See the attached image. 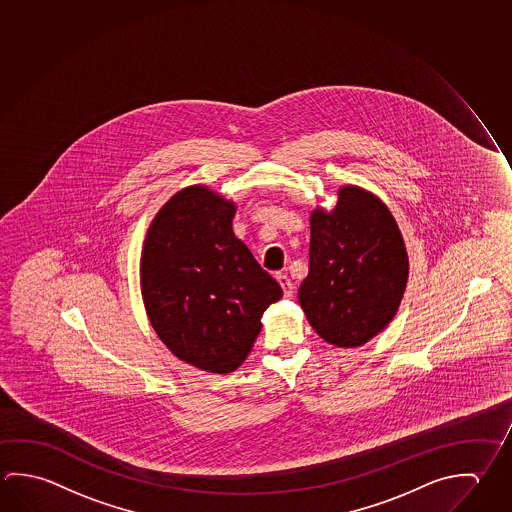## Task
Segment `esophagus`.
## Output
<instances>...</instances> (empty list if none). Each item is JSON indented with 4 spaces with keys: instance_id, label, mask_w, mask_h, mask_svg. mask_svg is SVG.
<instances>
[{
    "instance_id": "obj_1",
    "label": "esophagus",
    "mask_w": 512,
    "mask_h": 512,
    "mask_svg": "<svg viewBox=\"0 0 512 512\" xmlns=\"http://www.w3.org/2000/svg\"><path fill=\"white\" fill-rule=\"evenodd\" d=\"M277 280L278 284H280L282 289H284V296H286V298H291L293 293H295V286H293V282H291L289 277L284 275V273H277Z\"/></svg>"
}]
</instances>
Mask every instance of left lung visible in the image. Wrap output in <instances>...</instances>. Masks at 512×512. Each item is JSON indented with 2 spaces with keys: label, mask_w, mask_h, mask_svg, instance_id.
I'll return each instance as SVG.
<instances>
[{
  "label": "left lung",
  "mask_w": 512,
  "mask_h": 512,
  "mask_svg": "<svg viewBox=\"0 0 512 512\" xmlns=\"http://www.w3.org/2000/svg\"><path fill=\"white\" fill-rule=\"evenodd\" d=\"M406 280L403 237L374 194L343 187L331 214L314 210L298 302L323 340L359 347L374 338L394 318Z\"/></svg>",
  "instance_id": "left-lung-1"
}]
</instances>
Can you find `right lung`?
I'll use <instances>...</instances> for the list:
<instances>
[{"mask_svg":"<svg viewBox=\"0 0 512 512\" xmlns=\"http://www.w3.org/2000/svg\"><path fill=\"white\" fill-rule=\"evenodd\" d=\"M234 203L189 187L154 217L140 262L145 309L174 356L226 374L243 363L282 287L232 230Z\"/></svg>","mask_w":512,"mask_h":512,"instance_id":"right-lung-1","label":"right lung"}]
</instances>
